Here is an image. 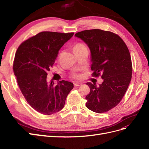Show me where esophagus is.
I'll return each mask as SVG.
<instances>
[{
    "label": "esophagus",
    "mask_w": 149,
    "mask_h": 149,
    "mask_svg": "<svg viewBox=\"0 0 149 149\" xmlns=\"http://www.w3.org/2000/svg\"><path fill=\"white\" fill-rule=\"evenodd\" d=\"M74 86L77 87V86H80L81 85V83H74Z\"/></svg>",
    "instance_id": "1"
}]
</instances>
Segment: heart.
<instances>
[{
  "label": "heart",
  "mask_w": 149,
  "mask_h": 149,
  "mask_svg": "<svg viewBox=\"0 0 149 149\" xmlns=\"http://www.w3.org/2000/svg\"><path fill=\"white\" fill-rule=\"evenodd\" d=\"M86 48V46L84 44L78 43L74 46V49H82V48ZM74 77L77 78V77H78V75L76 74H74Z\"/></svg>",
  "instance_id": "heart-1"
}]
</instances>
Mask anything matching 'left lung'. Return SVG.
<instances>
[{"instance_id":"1","label":"left lung","mask_w":149,"mask_h":149,"mask_svg":"<svg viewBox=\"0 0 149 149\" xmlns=\"http://www.w3.org/2000/svg\"><path fill=\"white\" fill-rule=\"evenodd\" d=\"M75 36L91 51L92 77L101 75L103 83H86L90 93L86 107L96 113H104L115 107L126 93L132 79V65L127 47L117 34L95 29L77 33Z\"/></svg>"}]
</instances>
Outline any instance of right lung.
Here are the masks:
<instances>
[{
	"instance_id": "add662e5",
	"label": "right lung",
	"mask_w": 149,
	"mask_h": 149,
	"mask_svg": "<svg viewBox=\"0 0 149 149\" xmlns=\"http://www.w3.org/2000/svg\"><path fill=\"white\" fill-rule=\"evenodd\" d=\"M74 33L44 31L23 42L15 55L13 70L22 94L28 104L42 114L49 115L63 108L74 88L65 80L55 84L46 80L60 49Z\"/></svg>"
}]
</instances>
